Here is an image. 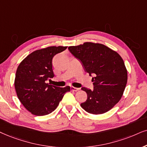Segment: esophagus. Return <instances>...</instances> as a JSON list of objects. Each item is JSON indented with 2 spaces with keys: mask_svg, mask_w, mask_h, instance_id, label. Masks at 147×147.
<instances>
[{
  "mask_svg": "<svg viewBox=\"0 0 147 147\" xmlns=\"http://www.w3.org/2000/svg\"><path fill=\"white\" fill-rule=\"evenodd\" d=\"M80 88H77V87H70V90H71L72 92H77V91L79 90Z\"/></svg>",
  "mask_w": 147,
  "mask_h": 147,
  "instance_id": "34e87169",
  "label": "esophagus"
}]
</instances>
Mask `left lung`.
<instances>
[{
  "mask_svg": "<svg viewBox=\"0 0 147 147\" xmlns=\"http://www.w3.org/2000/svg\"><path fill=\"white\" fill-rule=\"evenodd\" d=\"M79 59L85 71L94 75V90L82 87L87 98L81 106L91 114H102L110 111L121 100L127 81V72L118 53L100 43L86 42L68 47Z\"/></svg>",
  "mask_w": 147,
  "mask_h": 147,
  "instance_id": "8db88e82",
  "label": "left lung"
}]
</instances>
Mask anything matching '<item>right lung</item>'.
I'll use <instances>...</instances> for the list:
<instances>
[{
    "mask_svg": "<svg viewBox=\"0 0 147 147\" xmlns=\"http://www.w3.org/2000/svg\"><path fill=\"white\" fill-rule=\"evenodd\" d=\"M67 47H48L36 50L24 59L18 66L15 88L20 101L28 111L36 116L53 112L65 93L70 87H59L47 83L54 77L52 59Z\"/></svg>",
    "mask_w": 147,
    "mask_h": 147,
    "instance_id": "add662e5",
    "label": "right lung"
}]
</instances>
